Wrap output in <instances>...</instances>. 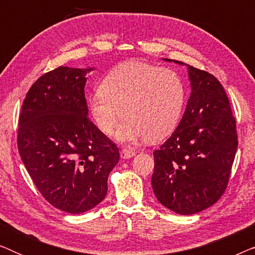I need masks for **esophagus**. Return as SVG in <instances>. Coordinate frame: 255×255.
Instances as JSON below:
<instances>
[{"mask_svg": "<svg viewBox=\"0 0 255 255\" xmlns=\"http://www.w3.org/2000/svg\"><path fill=\"white\" fill-rule=\"evenodd\" d=\"M135 155V151H133L132 148H123L121 151V158L123 160L130 159L132 156Z\"/></svg>", "mask_w": 255, "mask_h": 255, "instance_id": "1", "label": "esophagus"}]
</instances>
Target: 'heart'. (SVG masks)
I'll list each match as a JSON object with an SVG mask.
<instances>
[{"label":"heart","instance_id":"obj_1","mask_svg":"<svg viewBox=\"0 0 255 255\" xmlns=\"http://www.w3.org/2000/svg\"><path fill=\"white\" fill-rule=\"evenodd\" d=\"M88 104L94 123L103 134L113 133L123 115L117 140L159 141L172 134L180 123L186 86L172 69L128 61L104 76L101 90L89 96Z\"/></svg>","mask_w":255,"mask_h":255}]
</instances>
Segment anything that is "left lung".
I'll return each mask as SVG.
<instances>
[{"instance_id": "8db88e82", "label": "left lung", "mask_w": 255, "mask_h": 255, "mask_svg": "<svg viewBox=\"0 0 255 255\" xmlns=\"http://www.w3.org/2000/svg\"><path fill=\"white\" fill-rule=\"evenodd\" d=\"M190 81L186 110L172 135L154 151L152 189L160 203L179 215L211 207L224 193L238 138L223 86L214 75L183 62Z\"/></svg>"}]
</instances>
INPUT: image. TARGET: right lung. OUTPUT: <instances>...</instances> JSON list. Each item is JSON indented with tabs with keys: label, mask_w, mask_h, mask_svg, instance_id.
<instances>
[{
	"label": "right lung",
	"mask_w": 255,
	"mask_h": 255,
	"mask_svg": "<svg viewBox=\"0 0 255 255\" xmlns=\"http://www.w3.org/2000/svg\"><path fill=\"white\" fill-rule=\"evenodd\" d=\"M94 67H60L40 76L24 100L18 123L22 161L48 203L82 214L106 197L120 160L116 145L88 118L87 74Z\"/></svg>",
	"instance_id": "obj_1"
}]
</instances>
